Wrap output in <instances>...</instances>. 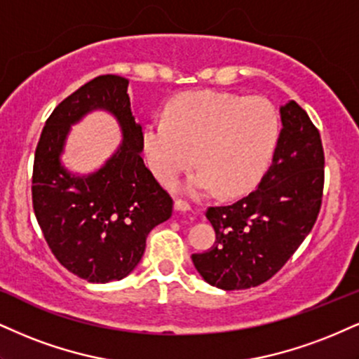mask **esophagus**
<instances>
[{
    "mask_svg": "<svg viewBox=\"0 0 359 359\" xmlns=\"http://www.w3.org/2000/svg\"><path fill=\"white\" fill-rule=\"evenodd\" d=\"M174 209L179 210V212H187V210H191V204L187 201H182V198H177L174 202Z\"/></svg>",
    "mask_w": 359,
    "mask_h": 359,
    "instance_id": "1",
    "label": "esophagus"
}]
</instances>
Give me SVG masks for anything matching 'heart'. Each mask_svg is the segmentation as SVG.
<instances>
[{
	"label": "heart",
	"mask_w": 359,
	"mask_h": 359,
	"mask_svg": "<svg viewBox=\"0 0 359 359\" xmlns=\"http://www.w3.org/2000/svg\"><path fill=\"white\" fill-rule=\"evenodd\" d=\"M165 115L144 128L147 163L167 185L197 162L201 170L175 187L194 197L249 192L278 144V111L262 97L198 90L174 98Z\"/></svg>",
	"instance_id": "1"
}]
</instances>
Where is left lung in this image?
<instances>
[{
  "mask_svg": "<svg viewBox=\"0 0 359 359\" xmlns=\"http://www.w3.org/2000/svg\"><path fill=\"white\" fill-rule=\"evenodd\" d=\"M273 163L259 187L231 205L209 207L215 231L207 252L192 254L205 283L224 291L266 283L306 239L321 209L325 152L318 128L294 100L279 109Z\"/></svg>",
  "mask_w": 359,
  "mask_h": 359,
  "instance_id": "8db88e82",
  "label": "left lung"
}]
</instances>
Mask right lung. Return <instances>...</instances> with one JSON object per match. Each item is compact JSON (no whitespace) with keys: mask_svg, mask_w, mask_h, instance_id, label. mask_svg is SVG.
I'll return each instance as SVG.
<instances>
[{"mask_svg":"<svg viewBox=\"0 0 359 359\" xmlns=\"http://www.w3.org/2000/svg\"><path fill=\"white\" fill-rule=\"evenodd\" d=\"M128 80L102 75L48 116L33 163V209L60 264L88 283L123 279L135 269L155 226L172 215V197L145 167L142 127L132 115ZM93 109L114 114L123 144L97 172L72 175L61 163L71 125Z\"/></svg>","mask_w":359,"mask_h":359,"instance_id":"1","label":"right lung"}]
</instances>
